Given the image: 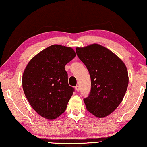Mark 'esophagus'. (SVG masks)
Here are the masks:
<instances>
[{
  "label": "esophagus",
  "instance_id": "obj_1",
  "mask_svg": "<svg viewBox=\"0 0 147 147\" xmlns=\"http://www.w3.org/2000/svg\"><path fill=\"white\" fill-rule=\"evenodd\" d=\"M76 90L77 92H79V90H80V87H79V85L76 86Z\"/></svg>",
  "mask_w": 147,
  "mask_h": 147
}]
</instances>
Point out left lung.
Instances as JSON below:
<instances>
[{
	"label": "left lung",
	"mask_w": 147,
	"mask_h": 147,
	"mask_svg": "<svg viewBox=\"0 0 147 147\" xmlns=\"http://www.w3.org/2000/svg\"><path fill=\"white\" fill-rule=\"evenodd\" d=\"M76 53L91 78V90L84 98L87 110L97 117H106L121 102L128 84L127 69L117 55L97 44L77 48Z\"/></svg>",
	"instance_id": "left-lung-1"
}]
</instances>
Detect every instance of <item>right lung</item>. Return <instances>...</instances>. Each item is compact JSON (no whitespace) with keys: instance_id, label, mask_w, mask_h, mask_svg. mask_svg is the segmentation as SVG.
I'll return each instance as SVG.
<instances>
[{"instance_id":"add662e5","label":"right lung","mask_w":147,"mask_h":147,"mask_svg":"<svg viewBox=\"0 0 147 147\" xmlns=\"http://www.w3.org/2000/svg\"><path fill=\"white\" fill-rule=\"evenodd\" d=\"M73 49L53 45L35 55L22 76V88L31 106L41 116L54 119L64 113L75 91L69 86L67 63L76 57Z\"/></svg>"}]
</instances>
